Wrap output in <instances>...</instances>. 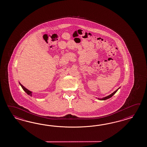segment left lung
I'll return each mask as SVG.
<instances>
[{
    "label": "left lung",
    "mask_w": 147,
    "mask_h": 147,
    "mask_svg": "<svg viewBox=\"0 0 147 147\" xmlns=\"http://www.w3.org/2000/svg\"><path fill=\"white\" fill-rule=\"evenodd\" d=\"M119 88H118V89L116 90V91H115L114 92H113V93L111 94L110 95H109V96H106V97H104V98H97L98 100H106V99H109V98H111L114 94L115 93H116L117 91H118V90L119 89Z\"/></svg>",
    "instance_id": "left-lung-1"
}]
</instances>
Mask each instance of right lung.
<instances>
[{
	"label": "right lung",
	"instance_id": "obj_1",
	"mask_svg": "<svg viewBox=\"0 0 147 147\" xmlns=\"http://www.w3.org/2000/svg\"><path fill=\"white\" fill-rule=\"evenodd\" d=\"M19 84H20V85L21 86L23 90L25 91V92L27 93L28 95H30V96H32V91H31L29 90V89H26V88H25V86H23V85L20 82H19Z\"/></svg>",
	"mask_w": 147,
	"mask_h": 147
}]
</instances>
